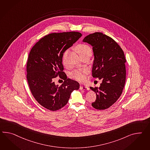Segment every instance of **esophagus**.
Wrapping results in <instances>:
<instances>
[{"label": "esophagus", "instance_id": "obj_1", "mask_svg": "<svg viewBox=\"0 0 150 150\" xmlns=\"http://www.w3.org/2000/svg\"><path fill=\"white\" fill-rule=\"evenodd\" d=\"M80 90H88L89 88L88 86H81L79 88Z\"/></svg>", "mask_w": 150, "mask_h": 150}]
</instances>
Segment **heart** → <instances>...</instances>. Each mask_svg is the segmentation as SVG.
Returning a JSON list of instances; mask_svg holds the SVG:
<instances>
[{"label": "heart", "instance_id": "1", "mask_svg": "<svg viewBox=\"0 0 150 150\" xmlns=\"http://www.w3.org/2000/svg\"><path fill=\"white\" fill-rule=\"evenodd\" d=\"M76 50L80 56L91 53V50L90 47L86 45H79L76 47ZM66 53L64 55V57ZM86 71L85 69H76L71 74V77L76 81L83 82L86 79Z\"/></svg>", "mask_w": 150, "mask_h": 150}]
</instances>
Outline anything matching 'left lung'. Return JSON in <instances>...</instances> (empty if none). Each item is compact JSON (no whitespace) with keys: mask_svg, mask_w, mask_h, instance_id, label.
Masks as SVG:
<instances>
[{"mask_svg":"<svg viewBox=\"0 0 150 150\" xmlns=\"http://www.w3.org/2000/svg\"><path fill=\"white\" fill-rule=\"evenodd\" d=\"M83 41L92 46V77L102 80L100 88H90L96 95L91 105L104 110L115 103L122 92L126 76L124 52L113 39L102 33L88 35Z\"/></svg>","mask_w":150,"mask_h":150,"instance_id":"obj_1","label":"left lung"}]
</instances>
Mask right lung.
<instances>
[{
  "label": "right lung",
  "mask_w": 150,
  "mask_h": 150,
  "mask_svg": "<svg viewBox=\"0 0 150 150\" xmlns=\"http://www.w3.org/2000/svg\"><path fill=\"white\" fill-rule=\"evenodd\" d=\"M81 36L75 31L50 34L40 39L29 53L27 78L31 92L40 105L51 111L64 107L72 92L79 88L77 81L67 78L62 62L64 53ZM58 75L64 80L60 86L53 81Z\"/></svg>",
  "instance_id": "obj_1"
}]
</instances>
